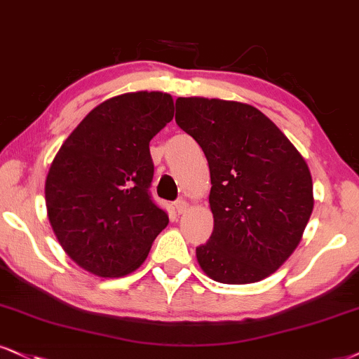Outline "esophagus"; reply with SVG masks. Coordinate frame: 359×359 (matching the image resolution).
<instances>
[{"label": "esophagus", "instance_id": "34e87169", "mask_svg": "<svg viewBox=\"0 0 359 359\" xmlns=\"http://www.w3.org/2000/svg\"><path fill=\"white\" fill-rule=\"evenodd\" d=\"M175 208H176V211H178L180 215L187 213V210H188V201H184V200H178V201L175 203Z\"/></svg>", "mask_w": 359, "mask_h": 359}]
</instances>
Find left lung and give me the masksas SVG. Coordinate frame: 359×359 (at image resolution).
<instances>
[{"instance_id": "left-lung-1", "label": "left lung", "mask_w": 359, "mask_h": 359, "mask_svg": "<svg viewBox=\"0 0 359 359\" xmlns=\"http://www.w3.org/2000/svg\"><path fill=\"white\" fill-rule=\"evenodd\" d=\"M176 123L210 166L215 226L196 248L201 269L224 285L264 280L293 255L313 213L306 161L266 114L240 101L178 98Z\"/></svg>"}]
</instances>
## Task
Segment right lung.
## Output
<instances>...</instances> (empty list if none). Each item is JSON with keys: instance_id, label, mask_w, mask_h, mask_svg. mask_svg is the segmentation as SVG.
Listing matches in <instances>:
<instances>
[{"instance_id": "right-lung-1", "label": "right lung", "mask_w": 359, "mask_h": 359, "mask_svg": "<svg viewBox=\"0 0 359 359\" xmlns=\"http://www.w3.org/2000/svg\"><path fill=\"white\" fill-rule=\"evenodd\" d=\"M172 114L168 93L113 96L83 118L53 159L44 181L48 219L65 253L88 273H133L170 223L148 188L149 141Z\"/></svg>"}]
</instances>
